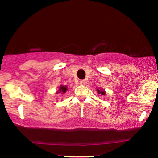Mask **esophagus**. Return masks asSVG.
<instances>
[{"label": "esophagus", "mask_w": 158, "mask_h": 158, "mask_svg": "<svg viewBox=\"0 0 158 158\" xmlns=\"http://www.w3.org/2000/svg\"><path fill=\"white\" fill-rule=\"evenodd\" d=\"M86 82H87V81H86V80H85V79H82V80H80V81H79V84H80V85H85V84H86Z\"/></svg>", "instance_id": "esophagus-1"}]
</instances>
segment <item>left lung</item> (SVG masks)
<instances>
[{
	"instance_id": "obj_1",
	"label": "left lung",
	"mask_w": 158,
	"mask_h": 158,
	"mask_svg": "<svg viewBox=\"0 0 158 158\" xmlns=\"http://www.w3.org/2000/svg\"><path fill=\"white\" fill-rule=\"evenodd\" d=\"M97 93L102 94V95H105V94H106V91L102 89H97Z\"/></svg>"
}]
</instances>
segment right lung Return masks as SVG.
Listing matches in <instances>:
<instances>
[{
    "label": "right lung",
    "instance_id": "obj_1",
    "mask_svg": "<svg viewBox=\"0 0 158 158\" xmlns=\"http://www.w3.org/2000/svg\"><path fill=\"white\" fill-rule=\"evenodd\" d=\"M67 88H68V87L67 86H63V85H61V86L59 88V90H58L56 93L57 94H64L65 92L67 91Z\"/></svg>",
    "mask_w": 158,
    "mask_h": 158
}]
</instances>
